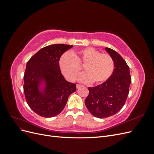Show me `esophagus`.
Wrapping results in <instances>:
<instances>
[{
	"label": "esophagus",
	"instance_id": "1",
	"mask_svg": "<svg viewBox=\"0 0 154 154\" xmlns=\"http://www.w3.org/2000/svg\"><path fill=\"white\" fill-rule=\"evenodd\" d=\"M82 85L77 84V85H76V88H80V87H82Z\"/></svg>",
	"mask_w": 154,
	"mask_h": 154
}]
</instances>
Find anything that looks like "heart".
Segmentation results:
<instances>
[{
    "label": "heart",
    "instance_id": "heart-1",
    "mask_svg": "<svg viewBox=\"0 0 154 154\" xmlns=\"http://www.w3.org/2000/svg\"><path fill=\"white\" fill-rule=\"evenodd\" d=\"M59 66L63 75L70 82L75 81L84 66L86 72L80 77L83 82L101 84L112 75L114 61L109 54L101 53L92 48H86L72 54L66 53L60 59Z\"/></svg>",
    "mask_w": 154,
    "mask_h": 154
}]
</instances>
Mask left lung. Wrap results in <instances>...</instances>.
Returning <instances> with one entry per match:
<instances>
[{
	"label": "left lung",
	"mask_w": 154,
	"mask_h": 154,
	"mask_svg": "<svg viewBox=\"0 0 154 154\" xmlns=\"http://www.w3.org/2000/svg\"><path fill=\"white\" fill-rule=\"evenodd\" d=\"M105 50L114 61L112 75L102 84L88 87L89 93L85 100L88 111L98 118L118 112L127 99L131 83L129 67L122 56L110 48H105Z\"/></svg>",
	"instance_id": "obj_1"
}]
</instances>
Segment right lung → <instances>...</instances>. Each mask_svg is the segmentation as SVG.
<instances>
[{
    "instance_id": "add662e5",
    "label": "right lung",
    "mask_w": 154,
    "mask_h": 154,
    "mask_svg": "<svg viewBox=\"0 0 154 154\" xmlns=\"http://www.w3.org/2000/svg\"><path fill=\"white\" fill-rule=\"evenodd\" d=\"M72 48L53 44L39 50L27 63L24 76V91L30 108L42 117L52 118L66 106L69 96L76 91L75 83L65 80L59 60ZM44 83V87L40 86Z\"/></svg>"
}]
</instances>
